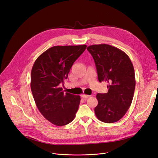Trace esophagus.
Here are the masks:
<instances>
[{"mask_svg": "<svg viewBox=\"0 0 158 158\" xmlns=\"http://www.w3.org/2000/svg\"><path fill=\"white\" fill-rule=\"evenodd\" d=\"M90 97V95H85V94H82V98L84 99H87L88 98Z\"/></svg>", "mask_w": 158, "mask_h": 158, "instance_id": "esophagus-1", "label": "esophagus"}]
</instances>
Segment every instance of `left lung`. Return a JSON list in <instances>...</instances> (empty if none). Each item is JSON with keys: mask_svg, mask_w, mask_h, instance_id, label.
<instances>
[{"mask_svg": "<svg viewBox=\"0 0 158 158\" xmlns=\"http://www.w3.org/2000/svg\"><path fill=\"white\" fill-rule=\"evenodd\" d=\"M87 50L93 56L99 82L108 83V92L98 94L95 115L106 123L120 120L130 107L135 89L132 62L122 50L107 44L92 45Z\"/></svg>", "mask_w": 158, "mask_h": 158, "instance_id": "left-lung-1", "label": "left lung"}]
</instances>
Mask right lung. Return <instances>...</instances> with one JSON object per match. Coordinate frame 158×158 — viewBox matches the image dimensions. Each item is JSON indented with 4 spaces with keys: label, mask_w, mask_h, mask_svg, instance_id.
I'll list each match as a JSON object with an SVG mask.
<instances>
[{
    "label": "right lung",
    "mask_w": 158,
    "mask_h": 158,
    "mask_svg": "<svg viewBox=\"0 0 158 158\" xmlns=\"http://www.w3.org/2000/svg\"><path fill=\"white\" fill-rule=\"evenodd\" d=\"M87 45L54 46L38 56L31 73V89L36 106L56 126L73 121L80 102L79 95L64 93V82L72 66Z\"/></svg>",
    "instance_id": "right-lung-1"
}]
</instances>
